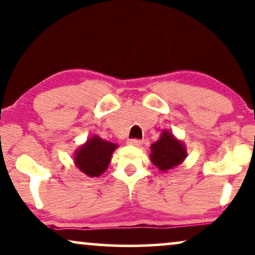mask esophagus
<instances>
[{"mask_svg": "<svg viewBox=\"0 0 255 255\" xmlns=\"http://www.w3.org/2000/svg\"><path fill=\"white\" fill-rule=\"evenodd\" d=\"M128 145H133V146H140L142 143L141 139H128Z\"/></svg>", "mask_w": 255, "mask_h": 255, "instance_id": "34e87169", "label": "esophagus"}]
</instances>
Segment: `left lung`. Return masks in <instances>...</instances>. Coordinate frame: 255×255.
<instances>
[{
    "label": "left lung",
    "mask_w": 255,
    "mask_h": 255,
    "mask_svg": "<svg viewBox=\"0 0 255 255\" xmlns=\"http://www.w3.org/2000/svg\"><path fill=\"white\" fill-rule=\"evenodd\" d=\"M150 149V160L161 171L170 170L182 163L186 157V150L183 143L167 131H164L161 138L153 143Z\"/></svg>",
    "instance_id": "8db88e82"
}]
</instances>
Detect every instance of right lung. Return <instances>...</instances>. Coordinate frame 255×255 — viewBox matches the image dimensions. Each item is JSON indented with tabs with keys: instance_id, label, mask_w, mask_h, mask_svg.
Segmentation results:
<instances>
[{
	"instance_id": "1",
	"label": "right lung",
	"mask_w": 255,
	"mask_h": 255,
	"mask_svg": "<svg viewBox=\"0 0 255 255\" xmlns=\"http://www.w3.org/2000/svg\"><path fill=\"white\" fill-rule=\"evenodd\" d=\"M117 145L94 135L77 150L75 162L80 171L90 177H99L108 168L110 158Z\"/></svg>"
}]
</instances>
